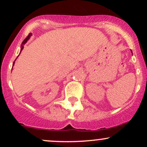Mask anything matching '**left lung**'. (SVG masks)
Wrapping results in <instances>:
<instances>
[{
	"label": "left lung",
	"mask_w": 147,
	"mask_h": 147,
	"mask_svg": "<svg viewBox=\"0 0 147 147\" xmlns=\"http://www.w3.org/2000/svg\"><path fill=\"white\" fill-rule=\"evenodd\" d=\"M131 52H132V51H131Z\"/></svg>",
	"instance_id": "obj_1"
}]
</instances>
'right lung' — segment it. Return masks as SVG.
I'll list each match as a JSON object with an SVG mask.
<instances>
[{
  "mask_svg": "<svg viewBox=\"0 0 147 147\" xmlns=\"http://www.w3.org/2000/svg\"><path fill=\"white\" fill-rule=\"evenodd\" d=\"M32 35V33H30V34H29V35H28V36H27V38H25V39L24 40V41H23V43H22V44H21V51H20V53H19V55H20V54H21V51H22V50H23V48H24V45L25 44V43H27V42H28V40L30 39V37H31ZM15 61H16V60H15ZM15 61H14V63H13V65H12V66H14V63H15Z\"/></svg>",
  "mask_w": 147,
  "mask_h": 147,
  "instance_id": "add662e5",
  "label": "right lung"
}]
</instances>
